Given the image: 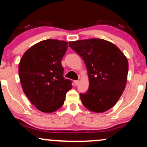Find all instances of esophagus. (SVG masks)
Returning a JSON list of instances; mask_svg holds the SVG:
<instances>
[{
    "label": "esophagus",
    "instance_id": "esophagus-1",
    "mask_svg": "<svg viewBox=\"0 0 147 147\" xmlns=\"http://www.w3.org/2000/svg\"><path fill=\"white\" fill-rule=\"evenodd\" d=\"M74 83H75V86H77L79 84V80H76V81H75V82H74Z\"/></svg>",
    "mask_w": 147,
    "mask_h": 147
}]
</instances>
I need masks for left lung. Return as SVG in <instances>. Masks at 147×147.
<instances>
[{
	"label": "left lung",
	"mask_w": 147,
	"mask_h": 147,
	"mask_svg": "<svg viewBox=\"0 0 147 147\" xmlns=\"http://www.w3.org/2000/svg\"><path fill=\"white\" fill-rule=\"evenodd\" d=\"M68 43L86 66L89 88L87 92L80 94L82 104L95 113L109 110L125 89L129 70L126 57L115 45L102 38Z\"/></svg>",
	"instance_id": "1"
}]
</instances>
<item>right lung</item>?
Segmentation results:
<instances>
[{
    "label": "right lung",
    "instance_id": "obj_1",
    "mask_svg": "<svg viewBox=\"0 0 147 147\" xmlns=\"http://www.w3.org/2000/svg\"><path fill=\"white\" fill-rule=\"evenodd\" d=\"M68 43L57 39L38 42L23 54L18 75L23 92L38 111L50 113L63 106L71 81L63 77L61 61Z\"/></svg>",
    "mask_w": 147,
    "mask_h": 147
}]
</instances>
